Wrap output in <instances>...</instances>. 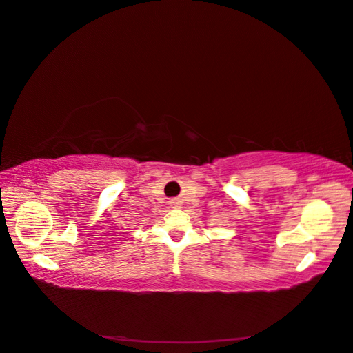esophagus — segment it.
I'll return each instance as SVG.
<instances>
[{"label": "esophagus", "instance_id": "obj_1", "mask_svg": "<svg viewBox=\"0 0 353 353\" xmlns=\"http://www.w3.org/2000/svg\"><path fill=\"white\" fill-rule=\"evenodd\" d=\"M170 204H172V205H175V207H178V201H172Z\"/></svg>", "mask_w": 353, "mask_h": 353}]
</instances>
